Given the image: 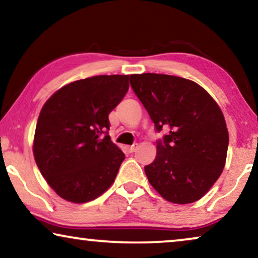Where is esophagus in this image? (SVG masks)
I'll return each instance as SVG.
<instances>
[{
  "mask_svg": "<svg viewBox=\"0 0 258 258\" xmlns=\"http://www.w3.org/2000/svg\"><path fill=\"white\" fill-rule=\"evenodd\" d=\"M136 148H137V144H133V146L125 147V149L128 150V153H134V151L136 150Z\"/></svg>",
  "mask_w": 258,
  "mask_h": 258,
  "instance_id": "esophagus-1",
  "label": "esophagus"
}]
</instances>
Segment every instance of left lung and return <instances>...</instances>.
<instances>
[{
	"mask_svg": "<svg viewBox=\"0 0 258 258\" xmlns=\"http://www.w3.org/2000/svg\"><path fill=\"white\" fill-rule=\"evenodd\" d=\"M130 84L156 132V158L144 167L148 181L164 200L192 203L220 177L227 160L229 134L221 108L199 84L163 74H134Z\"/></svg>",
	"mask_w": 258,
	"mask_h": 258,
	"instance_id": "8db88e82",
	"label": "left lung"
}]
</instances>
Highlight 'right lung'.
Returning <instances> with one entry per match:
<instances>
[{
  "label": "right lung",
  "instance_id": "right-lung-1",
  "mask_svg": "<svg viewBox=\"0 0 258 258\" xmlns=\"http://www.w3.org/2000/svg\"><path fill=\"white\" fill-rule=\"evenodd\" d=\"M128 81L129 75L75 81L52 94L42 108L34 157L42 176L63 200L89 202L114 183L124 154L108 135V116L125 96Z\"/></svg>",
  "mask_w": 258,
  "mask_h": 258
}]
</instances>
